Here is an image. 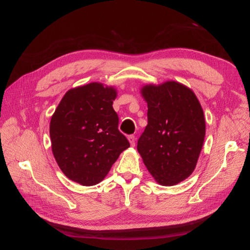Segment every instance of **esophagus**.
I'll list each match as a JSON object with an SVG mask.
<instances>
[{"label": "esophagus", "mask_w": 250, "mask_h": 250, "mask_svg": "<svg viewBox=\"0 0 250 250\" xmlns=\"http://www.w3.org/2000/svg\"><path fill=\"white\" fill-rule=\"evenodd\" d=\"M127 139H129V142H130L132 146H135V136H134V135H129V136H127Z\"/></svg>", "instance_id": "1"}]
</instances>
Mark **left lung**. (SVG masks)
<instances>
[{"label":"left lung","instance_id":"1","mask_svg":"<svg viewBox=\"0 0 250 250\" xmlns=\"http://www.w3.org/2000/svg\"><path fill=\"white\" fill-rule=\"evenodd\" d=\"M148 125L137 150L146 169L163 186L186 180L195 169L204 144V112L194 93L181 83L146 85Z\"/></svg>","mask_w":250,"mask_h":250}]
</instances>
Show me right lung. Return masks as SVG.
Returning <instances> with one entry per match:
<instances>
[{"label":"right lung","mask_w":250,"mask_h":250,"mask_svg":"<svg viewBox=\"0 0 250 250\" xmlns=\"http://www.w3.org/2000/svg\"><path fill=\"white\" fill-rule=\"evenodd\" d=\"M116 91L100 83L76 87L64 95L50 120L56 162L69 180L83 186L100 183L130 146L118 130L113 108Z\"/></svg>","instance_id":"obj_1"}]
</instances>
